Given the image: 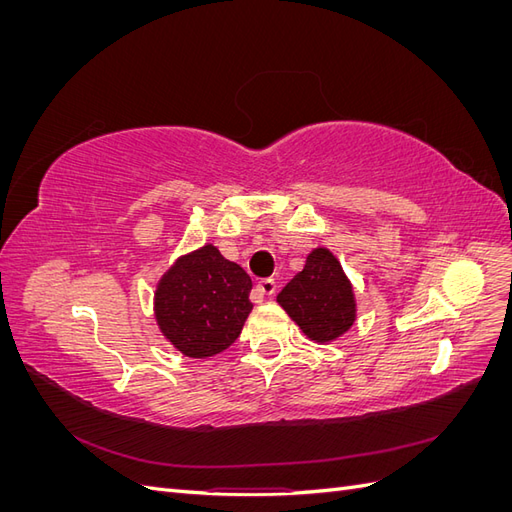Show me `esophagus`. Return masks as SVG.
Masks as SVG:
<instances>
[{"label": "esophagus", "instance_id": "obj_1", "mask_svg": "<svg viewBox=\"0 0 512 512\" xmlns=\"http://www.w3.org/2000/svg\"><path fill=\"white\" fill-rule=\"evenodd\" d=\"M275 290H277L275 280H271V277H267V280H260V282L256 284V288H254V299H256V301H262L265 297H273Z\"/></svg>", "mask_w": 512, "mask_h": 512}]
</instances>
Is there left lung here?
<instances>
[{"instance_id": "1", "label": "left lung", "mask_w": 512, "mask_h": 512, "mask_svg": "<svg viewBox=\"0 0 512 512\" xmlns=\"http://www.w3.org/2000/svg\"><path fill=\"white\" fill-rule=\"evenodd\" d=\"M277 303L318 344L342 337L356 320L352 284L327 247L307 254L303 271L277 294Z\"/></svg>"}]
</instances>
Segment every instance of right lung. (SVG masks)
<instances>
[{
    "instance_id": "1",
    "label": "right lung",
    "mask_w": 512,
    "mask_h": 512,
    "mask_svg": "<svg viewBox=\"0 0 512 512\" xmlns=\"http://www.w3.org/2000/svg\"><path fill=\"white\" fill-rule=\"evenodd\" d=\"M252 280L207 243L177 258L156 288L153 312L181 354L207 359L235 344L252 312Z\"/></svg>"
}]
</instances>
